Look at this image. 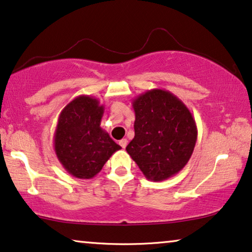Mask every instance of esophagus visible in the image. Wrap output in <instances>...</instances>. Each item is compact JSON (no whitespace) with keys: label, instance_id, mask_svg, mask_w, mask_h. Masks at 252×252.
Wrapping results in <instances>:
<instances>
[{"label":"esophagus","instance_id":"34e87169","mask_svg":"<svg viewBox=\"0 0 252 252\" xmlns=\"http://www.w3.org/2000/svg\"><path fill=\"white\" fill-rule=\"evenodd\" d=\"M127 142H128V141H127L126 139H123V140H120V141H119V144H120V147H122L123 149H125L126 146H127Z\"/></svg>","mask_w":252,"mask_h":252}]
</instances>
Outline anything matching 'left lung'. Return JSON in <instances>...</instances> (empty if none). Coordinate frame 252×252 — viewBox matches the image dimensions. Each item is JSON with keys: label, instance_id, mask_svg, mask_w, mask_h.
<instances>
[{"label": "left lung", "instance_id": "obj_1", "mask_svg": "<svg viewBox=\"0 0 252 252\" xmlns=\"http://www.w3.org/2000/svg\"><path fill=\"white\" fill-rule=\"evenodd\" d=\"M135 136L126 151L144 177L163 181L190 159L197 141L194 117L185 103L165 89H151L133 101Z\"/></svg>", "mask_w": 252, "mask_h": 252}]
</instances>
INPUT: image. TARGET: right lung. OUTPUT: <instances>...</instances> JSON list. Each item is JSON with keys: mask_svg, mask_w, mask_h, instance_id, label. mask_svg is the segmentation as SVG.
<instances>
[{"mask_svg": "<svg viewBox=\"0 0 252 252\" xmlns=\"http://www.w3.org/2000/svg\"><path fill=\"white\" fill-rule=\"evenodd\" d=\"M104 106L80 95L65 105L54 134L55 154L71 175L92 179L117 150L122 149L101 127Z\"/></svg>", "mask_w": 252, "mask_h": 252, "instance_id": "1", "label": "right lung"}]
</instances>
